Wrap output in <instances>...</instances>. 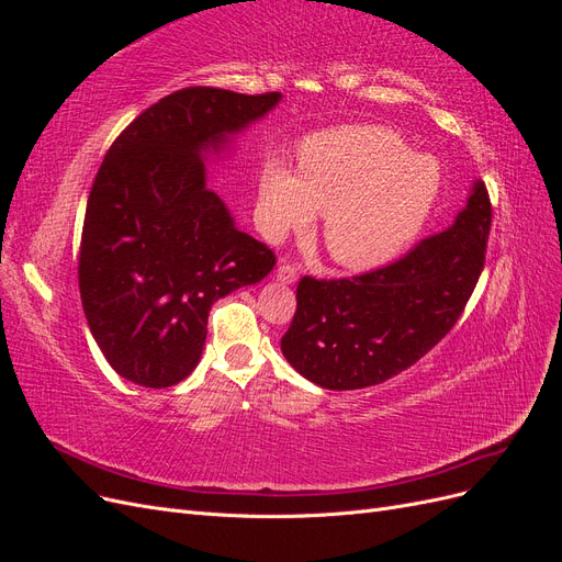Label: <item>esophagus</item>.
<instances>
[{
    "mask_svg": "<svg viewBox=\"0 0 562 562\" xmlns=\"http://www.w3.org/2000/svg\"><path fill=\"white\" fill-rule=\"evenodd\" d=\"M297 277H300V269L295 267V265H279V269H277V279L279 281H283V283H295L297 281Z\"/></svg>",
    "mask_w": 562,
    "mask_h": 562,
    "instance_id": "obj_1",
    "label": "esophagus"
}]
</instances>
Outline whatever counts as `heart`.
<instances>
[{"label":"heart","instance_id":"obj_1","mask_svg":"<svg viewBox=\"0 0 562 562\" xmlns=\"http://www.w3.org/2000/svg\"><path fill=\"white\" fill-rule=\"evenodd\" d=\"M443 190L429 155H413L398 133L382 126H337L297 147V173L269 161L262 171L258 217L271 241L312 223L330 258L347 269L389 262L427 225Z\"/></svg>","mask_w":562,"mask_h":562}]
</instances>
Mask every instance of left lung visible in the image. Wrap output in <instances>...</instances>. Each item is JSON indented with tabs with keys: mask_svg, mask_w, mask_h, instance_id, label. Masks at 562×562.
Returning a JSON list of instances; mask_svg holds the SVG:
<instances>
[{
	"mask_svg": "<svg viewBox=\"0 0 562 562\" xmlns=\"http://www.w3.org/2000/svg\"><path fill=\"white\" fill-rule=\"evenodd\" d=\"M492 203L475 182L446 232L386 267L349 279L302 277L281 351L300 375L333 391L366 389L415 366L443 339L485 265Z\"/></svg>",
	"mask_w": 562,
	"mask_h": 562,
	"instance_id": "8db88e82",
	"label": "left lung"
}]
</instances>
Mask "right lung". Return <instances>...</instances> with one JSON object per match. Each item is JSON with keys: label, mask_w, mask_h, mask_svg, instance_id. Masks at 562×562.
Wrapping results in <instances>:
<instances>
[{"label": "right lung", "mask_w": 562, "mask_h": 562, "mask_svg": "<svg viewBox=\"0 0 562 562\" xmlns=\"http://www.w3.org/2000/svg\"><path fill=\"white\" fill-rule=\"evenodd\" d=\"M279 98L187 87L110 145L87 201L77 279L116 375L149 389L184 380L206 342L213 302L274 269V250L234 227L201 151L223 147Z\"/></svg>", "instance_id": "1"}]
</instances>
